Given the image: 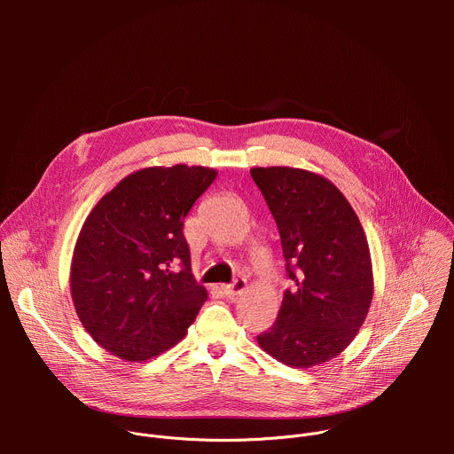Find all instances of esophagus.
Instances as JSON below:
<instances>
[{
	"label": "esophagus",
	"instance_id": "esophagus-1",
	"mask_svg": "<svg viewBox=\"0 0 454 454\" xmlns=\"http://www.w3.org/2000/svg\"><path fill=\"white\" fill-rule=\"evenodd\" d=\"M247 289V282L244 280V278H237L233 284H230V286H223V293L228 296V298H237V296H240L244 291Z\"/></svg>",
	"mask_w": 454,
	"mask_h": 454
}]
</instances>
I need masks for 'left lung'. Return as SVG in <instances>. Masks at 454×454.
Wrapping results in <instances>:
<instances>
[{
    "mask_svg": "<svg viewBox=\"0 0 454 454\" xmlns=\"http://www.w3.org/2000/svg\"><path fill=\"white\" fill-rule=\"evenodd\" d=\"M278 226L293 289L256 336L277 361L310 368L340 356L366 319L373 273L364 230L340 188L293 167L249 170Z\"/></svg>",
    "mask_w": 454,
    "mask_h": 454,
    "instance_id": "obj_1",
    "label": "left lung"
}]
</instances>
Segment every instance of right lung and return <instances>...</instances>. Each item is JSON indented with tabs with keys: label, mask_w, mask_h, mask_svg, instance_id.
Segmentation results:
<instances>
[{
	"label": "right lung",
	"mask_w": 454,
	"mask_h": 454,
	"mask_svg": "<svg viewBox=\"0 0 454 454\" xmlns=\"http://www.w3.org/2000/svg\"><path fill=\"white\" fill-rule=\"evenodd\" d=\"M208 167H147L95 205L70 271L88 334L125 361H147L186 334L208 293L192 275L183 223L214 183Z\"/></svg>",
	"instance_id": "add662e5"
}]
</instances>
